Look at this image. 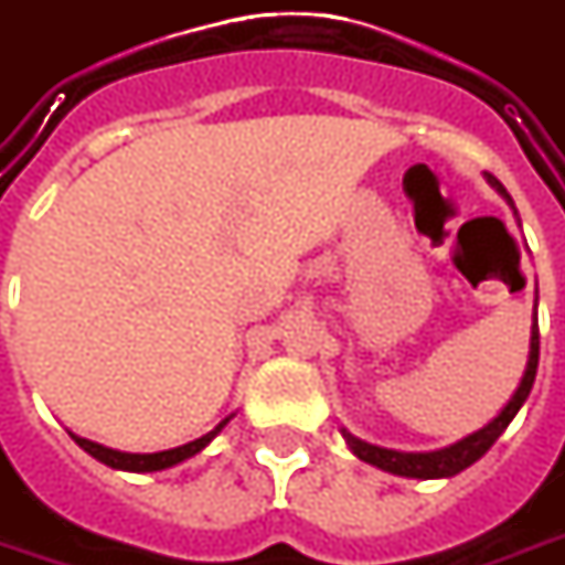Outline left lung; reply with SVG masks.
I'll use <instances>...</instances> for the list:
<instances>
[{"label": "left lung", "instance_id": "1", "mask_svg": "<svg viewBox=\"0 0 565 565\" xmlns=\"http://www.w3.org/2000/svg\"><path fill=\"white\" fill-rule=\"evenodd\" d=\"M486 179L513 206L508 188L501 185L494 175H486ZM513 213H516V206H513ZM535 371H539V287H535V318H532V333H529V359H525V371L523 377H520V386L513 390L508 405L494 414L486 427L476 429L470 436H463L458 443L436 448V451H395V448H380V445L364 443L359 436H352L347 427H340V433L347 439L349 451L359 460H364V463H371V467H380V470H386V473L393 476H408V479H448V476H458L460 470H467L470 463H476V460L482 458L498 443V436L508 429V424L516 417V412L523 408V402L532 393Z\"/></svg>", "mask_w": 565, "mask_h": 565}]
</instances>
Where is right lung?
<instances>
[{
    "label": "right lung",
    "mask_w": 565,
    "mask_h": 565,
    "mask_svg": "<svg viewBox=\"0 0 565 565\" xmlns=\"http://www.w3.org/2000/svg\"><path fill=\"white\" fill-rule=\"evenodd\" d=\"M234 414H228L225 420H218L216 427L210 429L206 436L201 439H194V443L179 445V448H167V451H153V455H132V451H117V448H107V445L92 443V439H83V436H76L71 433L73 443L79 445L83 451H89L92 458L102 460L107 467H114V470H126V473H157V470H170L175 463H182V460L194 458V455H201L206 445L216 439L218 433L225 429V424L232 420Z\"/></svg>",
    "instance_id": "1"
}]
</instances>
